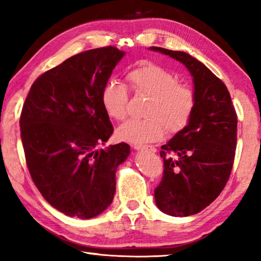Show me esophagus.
I'll use <instances>...</instances> for the list:
<instances>
[{"label":"esophagus","mask_w":261,"mask_h":261,"mask_svg":"<svg viewBox=\"0 0 261 261\" xmlns=\"http://www.w3.org/2000/svg\"><path fill=\"white\" fill-rule=\"evenodd\" d=\"M133 148H134V149H137V151H148V152H152V153L156 152L155 147H154V146H152V145L134 144V145H133Z\"/></svg>","instance_id":"obj_1"}]
</instances>
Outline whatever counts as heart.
Wrapping results in <instances>:
<instances>
[{"label":"heart","mask_w":261,"mask_h":261,"mask_svg":"<svg viewBox=\"0 0 261 261\" xmlns=\"http://www.w3.org/2000/svg\"><path fill=\"white\" fill-rule=\"evenodd\" d=\"M138 96L148 97L144 120H128L117 128L120 140L142 144L159 141L169 133L188 126L196 109V94L189 85L178 83L172 72L152 63H144L127 74ZM101 102L110 119L121 121L127 115L128 92L123 84L110 81L102 89Z\"/></svg>","instance_id":"obj_1"}]
</instances>
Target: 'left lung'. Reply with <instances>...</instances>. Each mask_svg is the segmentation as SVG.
Wrapping results in <instances>:
<instances>
[{
    "label": "left lung",
    "mask_w": 261,
    "mask_h": 261,
    "mask_svg": "<svg viewBox=\"0 0 261 261\" xmlns=\"http://www.w3.org/2000/svg\"><path fill=\"white\" fill-rule=\"evenodd\" d=\"M178 60L194 81L196 109L188 126L162 146L163 179L155 204L171 216L195 215L216 199L229 179L238 116L229 91L204 64L185 52L149 47Z\"/></svg>",
    "instance_id": "8db88e82"
}]
</instances>
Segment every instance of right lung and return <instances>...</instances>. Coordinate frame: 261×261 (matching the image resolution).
I'll return each mask as SVG.
<instances>
[{"instance_id":"add662e5","label":"right lung","mask_w":261,"mask_h":261,"mask_svg":"<svg viewBox=\"0 0 261 261\" xmlns=\"http://www.w3.org/2000/svg\"><path fill=\"white\" fill-rule=\"evenodd\" d=\"M124 52L89 49L38 77L20 116L27 167L46 201L71 217L91 219L112 204L115 173L129 155L124 142L98 149L114 128L102 89Z\"/></svg>"}]
</instances>
